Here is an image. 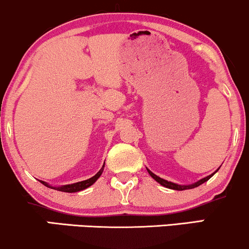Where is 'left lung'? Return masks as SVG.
I'll return each mask as SVG.
<instances>
[{"label": "left lung", "instance_id": "8db88e82", "mask_svg": "<svg viewBox=\"0 0 249 249\" xmlns=\"http://www.w3.org/2000/svg\"><path fill=\"white\" fill-rule=\"evenodd\" d=\"M147 170H148V172H149V175H150V176L153 177L154 179L156 180L157 183H160V185H162V186H164V188H168V189H171V190H178V191H183V190H189V189H194V188H197V186L201 185V184H203V183L207 182V180H209L210 178H211V177L213 176V175H214L215 172H217V171L219 170V169H217V170H215L214 172H213V174L210 175V176H207V177H204V178H201V179L198 180V182H196V183H194V184H188V185H180V184H176V183L169 182V180H165V179H163V178H160V177L157 176V175H155L154 172H151L150 170H149V169H147Z\"/></svg>", "mask_w": 249, "mask_h": 249}]
</instances>
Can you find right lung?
Returning a JSON list of instances; mask_svg holds the SVG:
<instances>
[{
    "instance_id": "1",
    "label": "right lung",
    "mask_w": 249,
    "mask_h": 249,
    "mask_svg": "<svg viewBox=\"0 0 249 249\" xmlns=\"http://www.w3.org/2000/svg\"><path fill=\"white\" fill-rule=\"evenodd\" d=\"M104 168H105V164L102 165V168L99 170L98 174H95L94 176L90 177L89 179H86V180H83V182H78V183H73V184H67V185H61V186H52L50 185L49 183L46 182H43V180H40V183L43 184V185L48 186L50 189H53V190H57V191H61V192H69V194H72V192H79L81 191V190H85L87 188H89L90 185H93L96 180H98V178L101 176L102 171H104Z\"/></svg>"
}]
</instances>
